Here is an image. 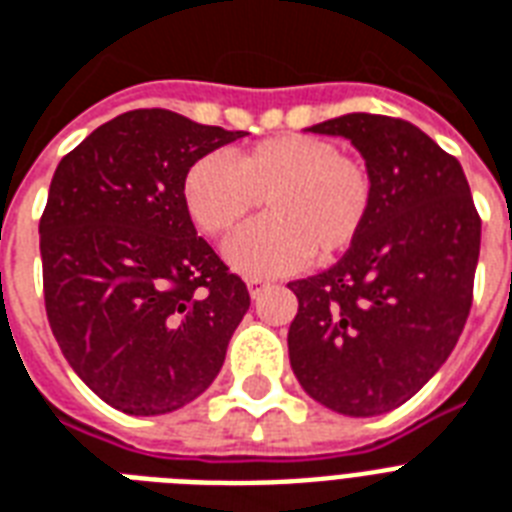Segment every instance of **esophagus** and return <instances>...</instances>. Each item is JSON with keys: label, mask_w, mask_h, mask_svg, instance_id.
Returning <instances> with one entry per match:
<instances>
[{"label": "esophagus", "mask_w": 512, "mask_h": 512, "mask_svg": "<svg viewBox=\"0 0 512 512\" xmlns=\"http://www.w3.org/2000/svg\"><path fill=\"white\" fill-rule=\"evenodd\" d=\"M271 287V284H268V281H263V279H249L247 281V289H249V297H252V300H255V297H260L265 292V289Z\"/></svg>", "instance_id": "1"}]
</instances>
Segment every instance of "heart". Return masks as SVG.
<instances>
[{"label": "heart", "instance_id": "b5f03b06", "mask_svg": "<svg viewBox=\"0 0 512 512\" xmlns=\"http://www.w3.org/2000/svg\"><path fill=\"white\" fill-rule=\"evenodd\" d=\"M260 199L268 215L236 233L225 255L247 276H276L353 247L369 220L372 180L332 140L300 132L260 140L231 162L201 156L183 177L185 209L209 236L236 231Z\"/></svg>", "mask_w": 512, "mask_h": 512}]
</instances>
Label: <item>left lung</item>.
<instances>
[{
  "label": "left lung",
  "mask_w": 512,
  "mask_h": 512,
  "mask_svg": "<svg viewBox=\"0 0 512 512\" xmlns=\"http://www.w3.org/2000/svg\"><path fill=\"white\" fill-rule=\"evenodd\" d=\"M308 130L340 135L364 156L372 209L337 265L289 284L300 303L289 364L313 401L374 417L409 401L460 340L481 217L460 162L420 127L345 114Z\"/></svg>",
  "instance_id": "8db88e82"
}]
</instances>
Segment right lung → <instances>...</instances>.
Segmentation results:
<instances>
[{"label": "right lung", "mask_w": 512, "mask_h": 512, "mask_svg": "<svg viewBox=\"0 0 512 512\" xmlns=\"http://www.w3.org/2000/svg\"><path fill=\"white\" fill-rule=\"evenodd\" d=\"M247 132L138 108L60 159L39 220L44 308L63 356L106 404L154 417L220 372L247 284L196 236L183 177Z\"/></svg>", "instance_id": "obj_1"}]
</instances>
